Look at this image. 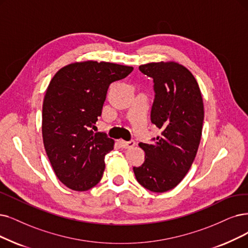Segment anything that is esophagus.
<instances>
[{"instance_id":"obj_1","label":"esophagus","mask_w":248,"mask_h":248,"mask_svg":"<svg viewBox=\"0 0 248 248\" xmlns=\"http://www.w3.org/2000/svg\"><path fill=\"white\" fill-rule=\"evenodd\" d=\"M119 144H120L123 148H131L135 145V141H125V140H119Z\"/></svg>"}]
</instances>
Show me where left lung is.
Returning <instances> with one entry per match:
<instances>
[{"label": "left lung", "mask_w": 248, "mask_h": 248, "mask_svg": "<svg viewBox=\"0 0 248 248\" xmlns=\"http://www.w3.org/2000/svg\"><path fill=\"white\" fill-rule=\"evenodd\" d=\"M140 70L154 79L151 117L162 134L154 143H140L145 160L133 171L146 189L166 192L183 180L199 150L204 117L202 95L192 73L179 63L151 62L140 65Z\"/></svg>", "instance_id": "left-lung-1"}]
</instances>
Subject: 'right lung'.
Segmentation results:
<instances>
[{
	"label": "right lung",
	"mask_w": 248,
	"mask_h": 248,
	"mask_svg": "<svg viewBox=\"0 0 248 248\" xmlns=\"http://www.w3.org/2000/svg\"><path fill=\"white\" fill-rule=\"evenodd\" d=\"M132 70L87 60L62 67L49 81L43 103V140L56 176L70 189L86 191L101 181L104 157L115 141L93 129L108 85Z\"/></svg>",
	"instance_id": "add662e5"
}]
</instances>
